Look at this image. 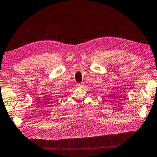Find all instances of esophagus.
Wrapping results in <instances>:
<instances>
[{
	"mask_svg": "<svg viewBox=\"0 0 157 157\" xmlns=\"http://www.w3.org/2000/svg\"><path fill=\"white\" fill-rule=\"evenodd\" d=\"M81 86H82V84H76V87L79 88V87H81Z\"/></svg>",
	"mask_w": 157,
	"mask_h": 157,
	"instance_id": "obj_1",
	"label": "esophagus"
}]
</instances>
